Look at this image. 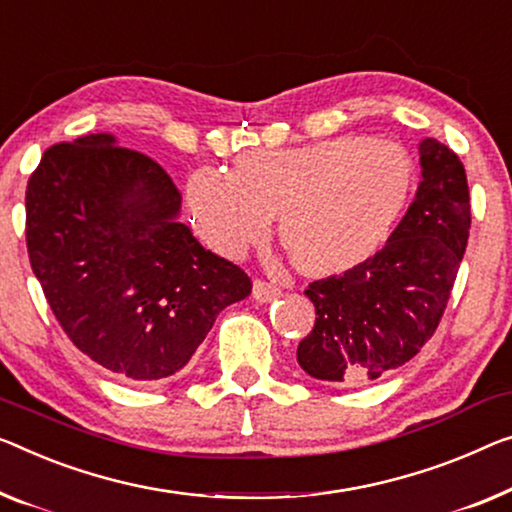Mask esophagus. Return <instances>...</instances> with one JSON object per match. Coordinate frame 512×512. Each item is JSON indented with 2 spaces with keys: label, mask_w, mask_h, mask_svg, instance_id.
Listing matches in <instances>:
<instances>
[{
  "label": "esophagus",
  "mask_w": 512,
  "mask_h": 512,
  "mask_svg": "<svg viewBox=\"0 0 512 512\" xmlns=\"http://www.w3.org/2000/svg\"><path fill=\"white\" fill-rule=\"evenodd\" d=\"M278 294H280V289L276 285H271V282H264V280L253 282V299L257 303H269L276 299Z\"/></svg>",
  "instance_id": "obj_1"
}]
</instances>
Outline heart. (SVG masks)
Here are the masks:
<instances>
[{
  "instance_id": "obj_1",
  "label": "heart",
  "mask_w": 512,
  "mask_h": 512,
  "mask_svg": "<svg viewBox=\"0 0 512 512\" xmlns=\"http://www.w3.org/2000/svg\"><path fill=\"white\" fill-rule=\"evenodd\" d=\"M414 167L395 142L331 137L257 149L232 172L200 167L186 197L197 234L223 257L262 243L278 213L282 246L310 276H333L384 246L407 209Z\"/></svg>"
}]
</instances>
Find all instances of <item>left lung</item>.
Instances as JSON below:
<instances>
[{
	"label": "left lung",
	"instance_id": "obj_1",
	"mask_svg": "<svg viewBox=\"0 0 512 512\" xmlns=\"http://www.w3.org/2000/svg\"><path fill=\"white\" fill-rule=\"evenodd\" d=\"M421 177L414 202L375 257L315 280V329L299 342L305 375L358 386L411 361L444 315L471 227L464 165L432 137L418 144Z\"/></svg>",
	"mask_w": 512,
	"mask_h": 512
}]
</instances>
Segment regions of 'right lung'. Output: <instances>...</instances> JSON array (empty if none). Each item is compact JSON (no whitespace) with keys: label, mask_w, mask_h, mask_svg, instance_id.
<instances>
[{"label":"right lung","mask_w":512,"mask_h":512,"mask_svg":"<svg viewBox=\"0 0 512 512\" xmlns=\"http://www.w3.org/2000/svg\"><path fill=\"white\" fill-rule=\"evenodd\" d=\"M25 204L45 299L73 345L114 377H172L218 312L253 289L179 223L170 174L110 133L45 151Z\"/></svg>","instance_id":"obj_1"}]
</instances>
